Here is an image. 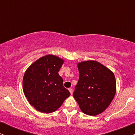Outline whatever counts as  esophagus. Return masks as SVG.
Segmentation results:
<instances>
[{
	"mask_svg": "<svg viewBox=\"0 0 135 135\" xmlns=\"http://www.w3.org/2000/svg\"><path fill=\"white\" fill-rule=\"evenodd\" d=\"M68 90H69V92H70V93H71V95H72V94H73V90L71 88H69V89H68Z\"/></svg>",
	"mask_w": 135,
	"mask_h": 135,
	"instance_id": "esophagus-1",
	"label": "esophagus"
}]
</instances>
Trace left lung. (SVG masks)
Masks as SVG:
<instances>
[{
    "mask_svg": "<svg viewBox=\"0 0 135 135\" xmlns=\"http://www.w3.org/2000/svg\"><path fill=\"white\" fill-rule=\"evenodd\" d=\"M80 73L73 97L80 110L86 115L102 113L115 97L116 80L113 72L93 60L77 63Z\"/></svg>",
    "mask_w": 135,
    "mask_h": 135,
    "instance_id": "1",
    "label": "left lung"
}]
</instances>
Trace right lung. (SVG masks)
Returning <instances> with one entry per match:
<instances>
[{"instance_id": "1", "label": "right lung", "mask_w": 135, "mask_h": 135, "mask_svg": "<svg viewBox=\"0 0 135 135\" xmlns=\"http://www.w3.org/2000/svg\"><path fill=\"white\" fill-rule=\"evenodd\" d=\"M63 59L54 55L42 56L29 66L23 79V89L29 104L38 111L49 114L61 106L71 94L58 74Z\"/></svg>"}]
</instances>
